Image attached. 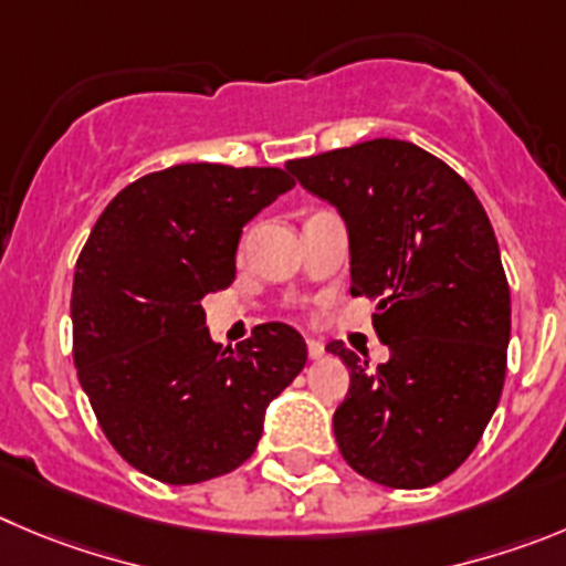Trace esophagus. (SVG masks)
I'll return each instance as SVG.
<instances>
[{
	"instance_id": "obj_1",
	"label": "esophagus",
	"mask_w": 566,
	"mask_h": 566,
	"mask_svg": "<svg viewBox=\"0 0 566 566\" xmlns=\"http://www.w3.org/2000/svg\"><path fill=\"white\" fill-rule=\"evenodd\" d=\"M307 355L313 357V360H321V357L326 355V346L321 340H315V337H310V340H307Z\"/></svg>"
}]
</instances>
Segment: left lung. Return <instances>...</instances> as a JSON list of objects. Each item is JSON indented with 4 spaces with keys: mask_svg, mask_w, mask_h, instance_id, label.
Instances as JSON below:
<instances>
[{
    "mask_svg": "<svg viewBox=\"0 0 566 566\" xmlns=\"http://www.w3.org/2000/svg\"><path fill=\"white\" fill-rule=\"evenodd\" d=\"M348 231L352 293L377 301L388 363L348 368L335 410L340 455L388 489H427L478 447L503 394L511 290L489 214L452 167L399 139H371L287 161Z\"/></svg>",
    "mask_w": 566,
    "mask_h": 566,
    "instance_id": "left-lung-1",
    "label": "left lung"
}]
</instances>
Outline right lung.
Here are the masks:
<instances>
[{
	"mask_svg": "<svg viewBox=\"0 0 566 566\" xmlns=\"http://www.w3.org/2000/svg\"><path fill=\"white\" fill-rule=\"evenodd\" d=\"M293 187L279 167L176 164L116 195L81 251L77 379L111 447L161 483L242 467L268 405L307 363V343L287 324L218 346L198 304L234 282L242 226Z\"/></svg>",
	"mask_w": 566,
	"mask_h": 566,
	"instance_id": "1",
	"label": "right lung"
}]
</instances>
